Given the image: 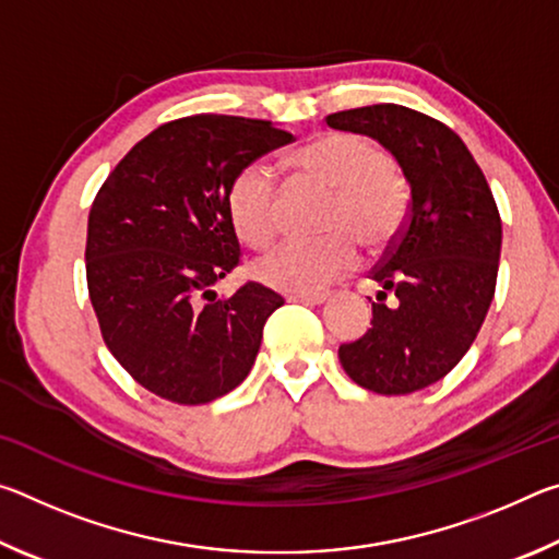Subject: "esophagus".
I'll list each match as a JSON object with an SVG mask.
<instances>
[{
    "label": "esophagus",
    "instance_id": "obj_1",
    "mask_svg": "<svg viewBox=\"0 0 559 559\" xmlns=\"http://www.w3.org/2000/svg\"><path fill=\"white\" fill-rule=\"evenodd\" d=\"M286 298L290 302H302V306H320V302L328 300L325 293H288Z\"/></svg>",
    "mask_w": 559,
    "mask_h": 559
}]
</instances>
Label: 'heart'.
<instances>
[{
  "label": "heart",
  "instance_id": "b5f03b06",
  "mask_svg": "<svg viewBox=\"0 0 559 559\" xmlns=\"http://www.w3.org/2000/svg\"><path fill=\"white\" fill-rule=\"evenodd\" d=\"M288 165L300 177L333 189L323 219V239L286 241L261 259L253 273L261 283L288 293H316L355 266L359 241L384 249L406 216V185L386 163L380 145L357 132H320L293 150ZM231 229L251 249H266L278 231L281 197L266 163L241 167L226 192Z\"/></svg>",
  "mask_w": 559,
  "mask_h": 559
}]
</instances>
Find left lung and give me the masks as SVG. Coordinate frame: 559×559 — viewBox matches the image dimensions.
<instances>
[{
    "mask_svg": "<svg viewBox=\"0 0 559 559\" xmlns=\"http://www.w3.org/2000/svg\"><path fill=\"white\" fill-rule=\"evenodd\" d=\"M325 120L374 138L409 185L406 222L370 273L382 286L372 328L340 345L337 355L365 390L412 394L447 377L484 325L503 239L498 206L468 147L443 122L394 103L340 110Z\"/></svg>",
    "mask_w": 559,
    "mask_h": 559,
    "instance_id": "1",
    "label": "left lung"
}]
</instances>
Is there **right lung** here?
<instances>
[{
	"label": "right lung",
	"mask_w": 559,
	"mask_h": 559,
	"mask_svg": "<svg viewBox=\"0 0 559 559\" xmlns=\"http://www.w3.org/2000/svg\"><path fill=\"white\" fill-rule=\"evenodd\" d=\"M290 140L271 120L179 118L140 140L93 200L86 278L103 340L163 400L214 402L251 372L283 298L253 281L229 298L212 290L239 263L226 192Z\"/></svg>",
	"instance_id": "right-lung-1"
}]
</instances>
